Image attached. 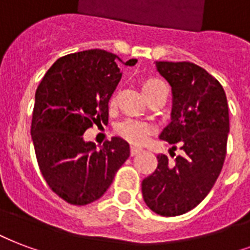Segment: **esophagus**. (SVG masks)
<instances>
[{"instance_id": "obj_1", "label": "esophagus", "mask_w": 250, "mask_h": 250, "mask_svg": "<svg viewBox=\"0 0 250 250\" xmlns=\"http://www.w3.org/2000/svg\"><path fill=\"white\" fill-rule=\"evenodd\" d=\"M142 150L144 149H142V146H140V145L130 146V153H132V155H137V154H140Z\"/></svg>"}]
</instances>
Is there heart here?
I'll list each match as a JSON object with an SVG mask.
<instances>
[{
    "label": "heart",
    "instance_id": "1",
    "mask_svg": "<svg viewBox=\"0 0 250 250\" xmlns=\"http://www.w3.org/2000/svg\"><path fill=\"white\" fill-rule=\"evenodd\" d=\"M142 92L146 97L153 95L155 92H158L162 88H166V85L161 82L159 79H146L141 84ZM150 127L147 124L141 123V121H134V120H126L117 126L118 134L127 138V140L133 141V142H141L146 138L149 134Z\"/></svg>",
    "mask_w": 250,
    "mask_h": 250
}]
</instances>
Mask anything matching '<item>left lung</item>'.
Here are the masks:
<instances>
[{
  "mask_svg": "<svg viewBox=\"0 0 250 250\" xmlns=\"http://www.w3.org/2000/svg\"><path fill=\"white\" fill-rule=\"evenodd\" d=\"M171 87V120L159 138L183 150L168 162L158 155L155 171L142 181L146 206L162 216L191 211L208 195L227 154L229 112L225 92L216 79L189 62H155Z\"/></svg>",
  "mask_w": 250,
  "mask_h": 250,
  "instance_id": "left-lung-1",
  "label": "left lung"
}]
</instances>
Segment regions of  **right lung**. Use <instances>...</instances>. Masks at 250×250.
Segmentation results:
<instances>
[{"label":"right lung","mask_w":250,"mask_h":250,"mask_svg":"<svg viewBox=\"0 0 250 250\" xmlns=\"http://www.w3.org/2000/svg\"><path fill=\"white\" fill-rule=\"evenodd\" d=\"M117 61L123 62L99 48L65 55L50 67L35 92L31 138L39 168L50 188L75 206L100 199L130 155L121 137L100 150L83 138L93 124L108 123V104L123 76ZM136 63L130 59L124 64Z\"/></svg>","instance_id":"right-lung-1"}]
</instances>
